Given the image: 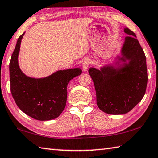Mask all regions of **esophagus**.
Returning <instances> with one entry per match:
<instances>
[{
    "label": "esophagus",
    "instance_id": "obj_1",
    "mask_svg": "<svg viewBox=\"0 0 158 158\" xmlns=\"http://www.w3.org/2000/svg\"><path fill=\"white\" fill-rule=\"evenodd\" d=\"M89 64H90V60L89 59L84 60V61L82 63V70H83L85 72L87 71V69H88V67H89Z\"/></svg>",
    "mask_w": 158,
    "mask_h": 158
}]
</instances>
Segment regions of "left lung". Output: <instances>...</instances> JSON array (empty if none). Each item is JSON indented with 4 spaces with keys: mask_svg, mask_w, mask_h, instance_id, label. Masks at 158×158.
<instances>
[{
    "mask_svg": "<svg viewBox=\"0 0 158 158\" xmlns=\"http://www.w3.org/2000/svg\"><path fill=\"white\" fill-rule=\"evenodd\" d=\"M123 30L128 36L120 53L111 63L89 69L98 107L113 115L126 114L136 106L145 94L148 81L144 52L136 35L127 27Z\"/></svg>",
    "mask_w": 158,
    "mask_h": 158,
    "instance_id": "8db88e82",
    "label": "left lung"
}]
</instances>
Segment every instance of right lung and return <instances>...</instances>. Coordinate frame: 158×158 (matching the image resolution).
I'll list each match as a JSON object with an SVG mask.
<instances>
[{
	"label": "right lung",
	"instance_id": "right-lung-1",
	"mask_svg": "<svg viewBox=\"0 0 158 158\" xmlns=\"http://www.w3.org/2000/svg\"><path fill=\"white\" fill-rule=\"evenodd\" d=\"M19 37L10 63V89L15 103L22 112L39 121L56 118L65 108L67 85L82 73L80 68L59 70L50 76L35 78L26 76L19 65L21 40Z\"/></svg>",
	"mask_w": 158,
	"mask_h": 158
}]
</instances>
